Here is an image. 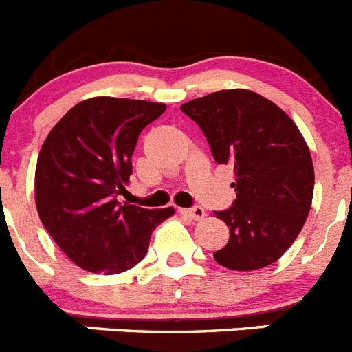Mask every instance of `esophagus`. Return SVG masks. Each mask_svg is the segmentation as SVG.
I'll use <instances>...</instances> for the list:
<instances>
[{
    "label": "esophagus",
    "mask_w": 352,
    "mask_h": 352,
    "mask_svg": "<svg viewBox=\"0 0 352 352\" xmlns=\"http://www.w3.org/2000/svg\"><path fill=\"white\" fill-rule=\"evenodd\" d=\"M179 213L185 214V217H190V219L194 220H201L204 219V208L201 206H192V208H183V210H179Z\"/></svg>",
    "instance_id": "34e87169"
}]
</instances>
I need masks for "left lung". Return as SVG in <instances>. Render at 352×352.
Instances as JSON below:
<instances>
[{
	"instance_id": "left-lung-1",
	"label": "left lung",
	"mask_w": 352,
	"mask_h": 352,
	"mask_svg": "<svg viewBox=\"0 0 352 352\" xmlns=\"http://www.w3.org/2000/svg\"><path fill=\"white\" fill-rule=\"evenodd\" d=\"M217 164L234 166L236 199L214 214L229 241L213 254L229 270L270 266L298 238L314 195L309 146L278 105L248 89H223L182 105Z\"/></svg>"
}]
</instances>
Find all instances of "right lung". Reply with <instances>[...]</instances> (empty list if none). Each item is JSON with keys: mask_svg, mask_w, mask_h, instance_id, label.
Listing matches in <instances>:
<instances>
[{"mask_svg": "<svg viewBox=\"0 0 352 352\" xmlns=\"http://www.w3.org/2000/svg\"><path fill=\"white\" fill-rule=\"evenodd\" d=\"M164 111L155 102L96 96L74 105L43 142L35 173L38 217L82 270L114 275L133 268L155 227L174 213L118 203L139 133Z\"/></svg>", "mask_w": 352, "mask_h": 352, "instance_id": "add662e5", "label": "right lung"}]
</instances>
